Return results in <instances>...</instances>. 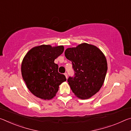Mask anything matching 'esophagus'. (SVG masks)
<instances>
[{"instance_id": "esophagus-1", "label": "esophagus", "mask_w": 131, "mask_h": 131, "mask_svg": "<svg viewBox=\"0 0 131 131\" xmlns=\"http://www.w3.org/2000/svg\"><path fill=\"white\" fill-rule=\"evenodd\" d=\"M65 74L66 78L68 79V73H65V74Z\"/></svg>"}]
</instances>
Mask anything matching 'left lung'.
<instances>
[{
  "label": "left lung",
  "mask_w": 131,
  "mask_h": 131,
  "mask_svg": "<svg viewBox=\"0 0 131 131\" xmlns=\"http://www.w3.org/2000/svg\"><path fill=\"white\" fill-rule=\"evenodd\" d=\"M66 58L72 61L74 77L68 79L75 96L81 99L91 97L99 91L105 81L107 60L95 46L81 43L65 50Z\"/></svg>",
  "instance_id": "1"
}]
</instances>
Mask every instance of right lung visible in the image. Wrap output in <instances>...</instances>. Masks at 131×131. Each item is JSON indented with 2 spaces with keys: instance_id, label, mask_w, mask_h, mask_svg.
<instances>
[{
  "instance_id": "right-lung-1",
  "label": "right lung",
  "mask_w": 131,
  "mask_h": 131,
  "mask_svg": "<svg viewBox=\"0 0 131 131\" xmlns=\"http://www.w3.org/2000/svg\"><path fill=\"white\" fill-rule=\"evenodd\" d=\"M63 46L40 45L31 48L21 63L22 76L32 94L39 98L50 100L55 96L59 85L66 80L58 72L54 60L62 54Z\"/></svg>"
}]
</instances>
